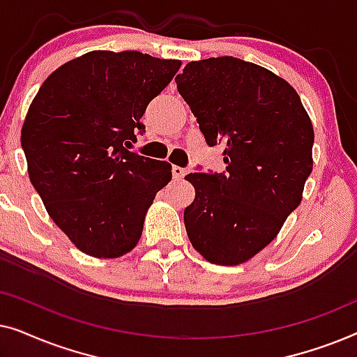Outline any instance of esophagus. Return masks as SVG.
Here are the masks:
<instances>
[{"label":"esophagus","mask_w":357,"mask_h":357,"mask_svg":"<svg viewBox=\"0 0 357 357\" xmlns=\"http://www.w3.org/2000/svg\"><path fill=\"white\" fill-rule=\"evenodd\" d=\"M185 174H187V170H185L183 167H178V165H174V167H172L174 178H183Z\"/></svg>","instance_id":"esophagus-1"}]
</instances>
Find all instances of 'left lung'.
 <instances>
[{"label":"left lung","instance_id":"left-lung-1","mask_svg":"<svg viewBox=\"0 0 357 357\" xmlns=\"http://www.w3.org/2000/svg\"><path fill=\"white\" fill-rule=\"evenodd\" d=\"M209 146L226 144V172H193L188 238L209 263L241 265L263 250L302 202L314 126L289 82L234 56L190 61L175 77Z\"/></svg>","mask_w":357,"mask_h":357}]
</instances>
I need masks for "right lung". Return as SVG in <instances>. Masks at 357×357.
<instances>
[{
  "mask_svg": "<svg viewBox=\"0 0 357 357\" xmlns=\"http://www.w3.org/2000/svg\"><path fill=\"white\" fill-rule=\"evenodd\" d=\"M180 66L135 50H94L53 71L29 107L21 131L29 178L86 255L133 250L155 193L172 178L169 162L128 148Z\"/></svg>",
  "mask_w": 357,
  "mask_h": 357,
  "instance_id": "add662e5",
  "label": "right lung"
}]
</instances>
